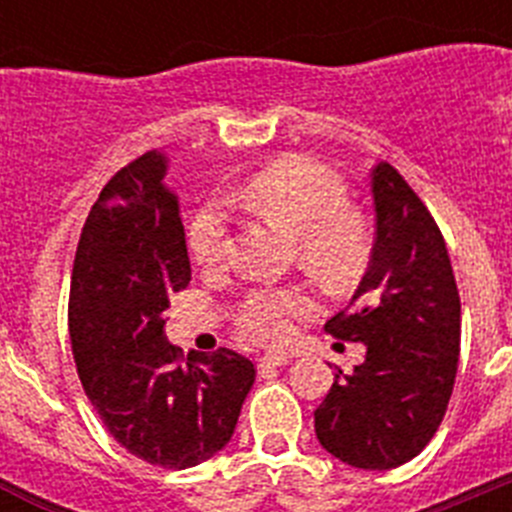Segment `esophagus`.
Instances as JSON below:
<instances>
[{
    "label": "esophagus",
    "mask_w": 512,
    "mask_h": 512,
    "mask_svg": "<svg viewBox=\"0 0 512 512\" xmlns=\"http://www.w3.org/2000/svg\"><path fill=\"white\" fill-rule=\"evenodd\" d=\"M259 364L264 366V369H271V366H284V364H289V356L287 354H264L259 359Z\"/></svg>",
    "instance_id": "1"
}]
</instances>
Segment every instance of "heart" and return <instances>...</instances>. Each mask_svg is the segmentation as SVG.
<instances>
[{
  "label": "heart",
  "instance_id": "b5f03b06",
  "mask_svg": "<svg viewBox=\"0 0 512 512\" xmlns=\"http://www.w3.org/2000/svg\"><path fill=\"white\" fill-rule=\"evenodd\" d=\"M256 215L274 220L297 235L300 256L320 277L343 282L361 269L366 259V230L354 212H348V189L325 166L307 158H287L253 174L230 192ZM230 215L223 200H210L194 212L187 243L194 261L215 269L228 256ZM312 310L307 292L297 287L248 289L235 305V323L256 341H282L292 320Z\"/></svg>",
  "mask_w": 512,
  "mask_h": 512
}]
</instances>
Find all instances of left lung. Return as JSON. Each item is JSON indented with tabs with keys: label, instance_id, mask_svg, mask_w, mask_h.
Listing matches in <instances>:
<instances>
[{
	"label": "left lung",
	"instance_id": "8db88e82",
	"mask_svg": "<svg viewBox=\"0 0 512 512\" xmlns=\"http://www.w3.org/2000/svg\"><path fill=\"white\" fill-rule=\"evenodd\" d=\"M372 261L351 307L325 323L330 336L364 343L354 372L336 369L315 410L320 446L356 469H395L441 425L459 366L461 302L449 251L410 184L379 161Z\"/></svg>",
	"mask_w": 512,
	"mask_h": 512
}]
</instances>
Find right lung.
Segmentation results:
<instances>
[{"mask_svg":"<svg viewBox=\"0 0 512 512\" xmlns=\"http://www.w3.org/2000/svg\"><path fill=\"white\" fill-rule=\"evenodd\" d=\"M166 153L117 171L76 248L69 333L76 369L107 431L138 459L197 467L230 441L256 369L230 348L189 351L166 338V310L187 289L182 210Z\"/></svg>","mask_w":512,"mask_h":512,"instance_id":"right-lung-1","label":"right lung"}]
</instances>
